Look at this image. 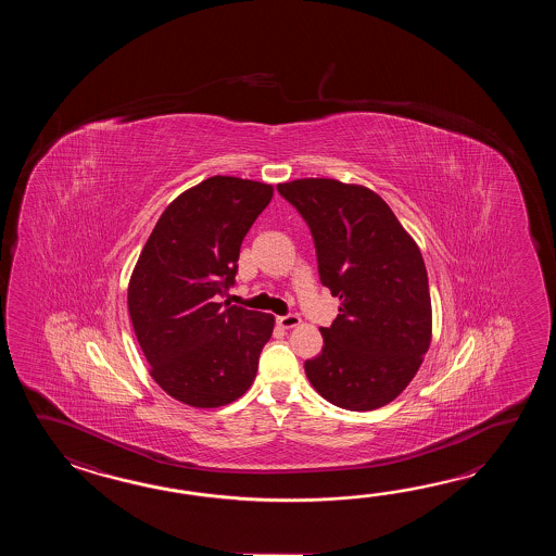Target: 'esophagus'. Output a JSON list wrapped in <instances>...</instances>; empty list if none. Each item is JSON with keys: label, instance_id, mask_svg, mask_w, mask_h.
Segmentation results:
<instances>
[{"label": "esophagus", "instance_id": "1", "mask_svg": "<svg viewBox=\"0 0 556 556\" xmlns=\"http://www.w3.org/2000/svg\"><path fill=\"white\" fill-rule=\"evenodd\" d=\"M300 316H295V314H286V316H278L276 318V324L283 328V330H290V328H295V326H300Z\"/></svg>", "mask_w": 556, "mask_h": 556}]
</instances>
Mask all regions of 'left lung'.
I'll use <instances>...</instances> for the list:
<instances>
[{"label": "left lung", "mask_w": 556, "mask_h": 556, "mask_svg": "<svg viewBox=\"0 0 556 556\" xmlns=\"http://www.w3.org/2000/svg\"><path fill=\"white\" fill-rule=\"evenodd\" d=\"M278 192L306 220L319 282L340 314L319 328L324 348L306 359L324 400L350 412L393 402L431 342V298L421 252L376 192L333 178H300Z\"/></svg>", "instance_id": "8db88e82"}]
</instances>
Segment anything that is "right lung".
<instances>
[{
  "label": "right lung",
  "mask_w": 556,
  "mask_h": 556,
  "mask_svg": "<svg viewBox=\"0 0 556 556\" xmlns=\"http://www.w3.org/2000/svg\"><path fill=\"white\" fill-rule=\"evenodd\" d=\"M273 187L211 177L166 206L129 282V314L151 376L178 402L220 407L256 378L274 316L223 304L242 240Z\"/></svg>",
  "instance_id": "right-lung-1"
}]
</instances>
